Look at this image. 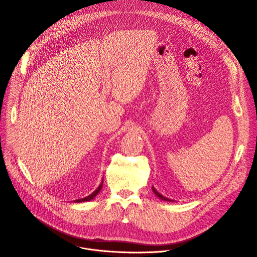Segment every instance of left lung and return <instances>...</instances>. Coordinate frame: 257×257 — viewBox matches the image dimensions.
Wrapping results in <instances>:
<instances>
[{
	"label": "left lung",
	"mask_w": 257,
	"mask_h": 257,
	"mask_svg": "<svg viewBox=\"0 0 257 257\" xmlns=\"http://www.w3.org/2000/svg\"><path fill=\"white\" fill-rule=\"evenodd\" d=\"M152 189H153V191H154V193H155L158 197H160L161 199H163V200H167V201H174V200H171V199H169V198H167V197H165V196H163L162 194H160L155 188H154V187H152Z\"/></svg>",
	"instance_id": "1"
}]
</instances>
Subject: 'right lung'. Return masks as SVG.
Returning a JSON list of instances; mask_svg holds the SVG:
<instances>
[{
	"label": "right lung",
	"instance_id": "obj_1",
	"mask_svg": "<svg viewBox=\"0 0 257 257\" xmlns=\"http://www.w3.org/2000/svg\"><path fill=\"white\" fill-rule=\"evenodd\" d=\"M103 183V182H102ZM102 183L99 185V187L92 193V194H90V195H88L87 197H85V198H81V199H77L76 200V202H82V201H88V200H91L92 198H94L97 194H98V192L101 190V188H102Z\"/></svg>",
	"mask_w": 257,
	"mask_h": 257
}]
</instances>
